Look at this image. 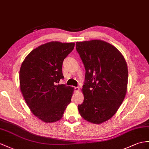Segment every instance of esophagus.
Returning <instances> with one entry per match:
<instances>
[{"mask_svg": "<svg viewBox=\"0 0 149 149\" xmlns=\"http://www.w3.org/2000/svg\"><path fill=\"white\" fill-rule=\"evenodd\" d=\"M74 91L76 92H78L79 91V87H78V86L74 87Z\"/></svg>", "mask_w": 149, "mask_h": 149, "instance_id": "obj_1", "label": "esophagus"}]
</instances>
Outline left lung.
Returning <instances> with one entry per match:
<instances>
[{
    "label": "left lung",
    "instance_id": "obj_1",
    "mask_svg": "<svg viewBox=\"0 0 149 149\" xmlns=\"http://www.w3.org/2000/svg\"><path fill=\"white\" fill-rule=\"evenodd\" d=\"M76 48L86 71L79 114L87 121L101 124L116 113L125 99L128 66L119 50L101 40L77 42Z\"/></svg>",
    "mask_w": 149,
    "mask_h": 149
}]
</instances>
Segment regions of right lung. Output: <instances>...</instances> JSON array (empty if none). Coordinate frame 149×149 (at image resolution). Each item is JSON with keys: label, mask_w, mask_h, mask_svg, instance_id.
<instances>
[{"label": "right lung", "mask_w": 149, "mask_h": 149, "mask_svg": "<svg viewBox=\"0 0 149 149\" xmlns=\"http://www.w3.org/2000/svg\"><path fill=\"white\" fill-rule=\"evenodd\" d=\"M74 43L50 42L31 51L21 64L20 90L27 106L36 117L45 123L63 118L74 88L59 85L64 78V59L73 50Z\"/></svg>", "instance_id": "add662e5"}]
</instances>
